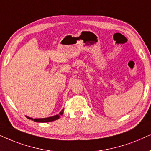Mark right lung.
Wrapping results in <instances>:
<instances>
[{
    "label": "right lung",
    "instance_id": "right-lung-1",
    "mask_svg": "<svg viewBox=\"0 0 151 151\" xmlns=\"http://www.w3.org/2000/svg\"><path fill=\"white\" fill-rule=\"evenodd\" d=\"M63 109L61 110V112H60L59 114H58L55 116H51V117L43 118V119H32V118H30V117H28V116H27V118H28V119H31L32 120H33V121L35 122H43V123H45V122H53V121H55V120L58 119L60 117V116L63 114Z\"/></svg>",
    "mask_w": 151,
    "mask_h": 151
}]
</instances>
